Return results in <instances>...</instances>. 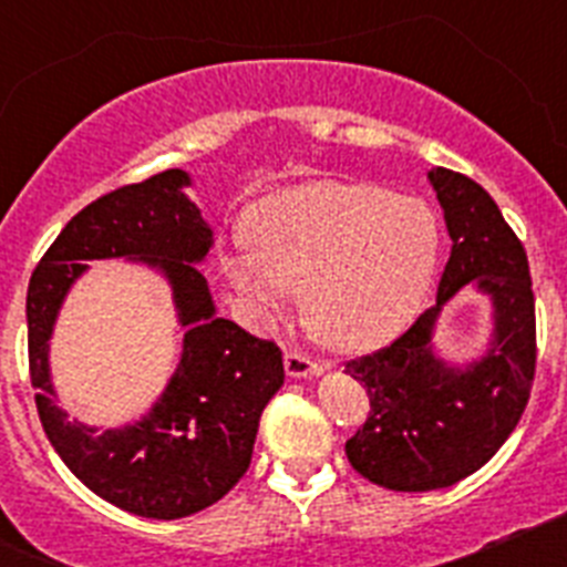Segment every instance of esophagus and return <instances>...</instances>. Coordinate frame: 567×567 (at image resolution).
I'll return each mask as SVG.
<instances>
[{
  "mask_svg": "<svg viewBox=\"0 0 567 567\" xmlns=\"http://www.w3.org/2000/svg\"><path fill=\"white\" fill-rule=\"evenodd\" d=\"M284 365H287L289 378H318V374L327 372V365L312 360L309 354L295 352V349H289L287 358H284Z\"/></svg>",
  "mask_w": 567,
  "mask_h": 567,
  "instance_id": "esophagus-1",
  "label": "esophagus"
}]
</instances>
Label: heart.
<instances>
[{
	"label": "heart",
	"instance_id": "1",
	"mask_svg": "<svg viewBox=\"0 0 567 567\" xmlns=\"http://www.w3.org/2000/svg\"><path fill=\"white\" fill-rule=\"evenodd\" d=\"M437 255V213L417 195L309 182L264 198L249 240L229 247L221 267L258 320L287 315L307 292L309 327L323 343L369 352L417 318Z\"/></svg>",
	"mask_w": 567,
	"mask_h": 567
}]
</instances>
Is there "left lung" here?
<instances>
[{"label":"left lung","mask_w":567,"mask_h":567,"mask_svg":"<svg viewBox=\"0 0 567 567\" xmlns=\"http://www.w3.org/2000/svg\"><path fill=\"white\" fill-rule=\"evenodd\" d=\"M452 255L437 303L392 346L346 363L369 394V417L346 457L358 474L392 491L449 488L483 468L517 429L537 365V320L528 258L503 213L477 182L429 169ZM463 286L489 298L492 332L468 361L439 352L442 309Z\"/></svg>","instance_id":"1"}]
</instances>
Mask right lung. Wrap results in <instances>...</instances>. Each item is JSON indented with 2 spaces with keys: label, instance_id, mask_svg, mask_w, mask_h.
<instances>
[{
  "label": "right lung",
  "instance_id": "add662e5",
  "mask_svg": "<svg viewBox=\"0 0 567 567\" xmlns=\"http://www.w3.org/2000/svg\"><path fill=\"white\" fill-rule=\"evenodd\" d=\"M193 175L164 169L113 189L70 218L28 287L30 383L44 434L73 474L115 508L150 519L198 514L238 483L252 460L260 412L284 385L272 340L221 318L202 264L213 227L187 195ZM124 257L168 284L185 329L183 354L165 392L133 424L102 430L69 420L55 403L49 338L87 259Z\"/></svg>",
  "mask_w": 567,
  "mask_h": 567
}]
</instances>
